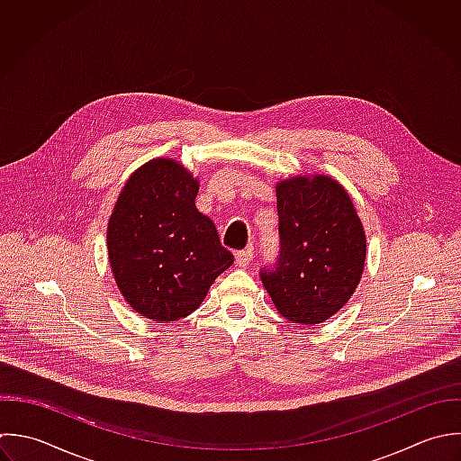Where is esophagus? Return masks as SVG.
Segmentation results:
<instances>
[{
    "instance_id": "obj_1",
    "label": "esophagus",
    "mask_w": 461,
    "mask_h": 461,
    "mask_svg": "<svg viewBox=\"0 0 461 461\" xmlns=\"http://www.w3.org/2000/svg\"><path fill=\"white\" fill-rule=\"evenodd\" d=\"M251 260H253V249L251 248L235 253V264L239 267H248L251 264Z\"/></svg>"
}]
</instances>
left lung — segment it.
I'll use <instances>...</instances> for the list:
<instances>
[{
  "label": "left lung",
  "instance_id": "obj_1",
  "mask_svg": "<svg viewBox=\"0 0 461 461\" xmlns=\"http://www.w3.org/2000/svg\"><path fill=\"white\" fill-rule=\"evenodd\" d=\"M280 258L262 271L276 311L293 323L318 325L341 311L357 289L366 235L345 186L330 176L276 183Z\"/></svg>",
  "mask_w": 461,
  "mask_h": 461
}]
</instances>
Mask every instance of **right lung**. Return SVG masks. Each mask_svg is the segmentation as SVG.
<instances>
[{"label":"right lung","mask_w":461,"mask_h":461,"mask_svg":"<svg viewBox=\"0 0 461 461\" xmlns=\"http://www.w3.org/2000/svg\"><path fill=\"white\" fill-rule=\"evenodd\" d=\"M199 179L172 158H154L125 181L107 222V255L125 302L147 320L192 314L233 264L210 217L195 208Z\"/></svg>","instance_id":"1"}]
</instances>
